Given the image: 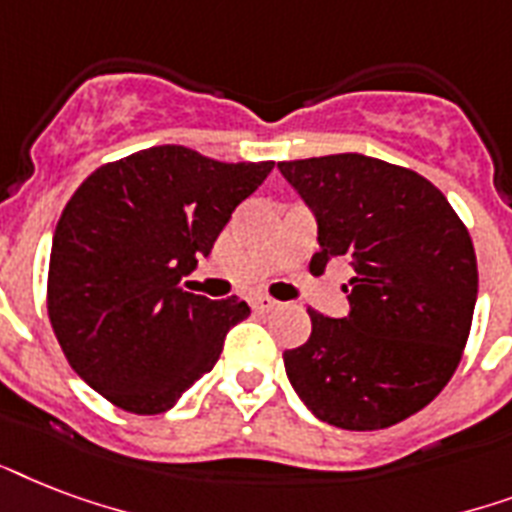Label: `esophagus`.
<instances>
[{"mask_svg":"<svg viewBox=\"0 0 512 512\" xmlns=\"http://www.w3.org/2000/svg\"><path fill=\"white\" fill-rule=\"evenodd\" d=\"M251 304H253V310H259V312H269L277 307V301L269 299V296H264V293H256V296H251Z\"/></svg>","mask_w":512,"mask_h":512,"instance_id":"esophagus-1","label":"esophagus"}]
</instances>
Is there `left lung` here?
Segmentation results:
<instances>
[{"label":"left lung","instance_id":"obj_1","mask_svg":"<svg viewBox=\"0 0 512 512\" xmlns=\"http://www.w3.org/2000/svg\"><path fill=\"white\" fill-rule=\"evenodd\" d=\"M318 219L310 269L347 256L342 320L307 310L312 334L285 350V374L312 414L342 430H382L449 384L478 296L470 232L438 186L366 154L277 162Z\"/></svg>","mask_w":512,"mask_h":512}]
</instances>
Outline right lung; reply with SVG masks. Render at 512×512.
I'll return each instance as SVG.
<instances>
[{"instance_id": "add662e5", "label": "right lung", "mask_w": 512, "mask_h": 512, "mask_svg": "<svg viewBox=\"0 0 512 512\" xmlns=\"http://www.w3.org/2000/svg\"><path fill=\"white\" fill-rule=\"evenodd\" d=\"M272 168L152 146L106 162L71 194L50 251L47 315L98 395L162 414L216 366L227 331L251 310L237 296L184 291L181 277Z\"/></svg>"}]
</instances>
